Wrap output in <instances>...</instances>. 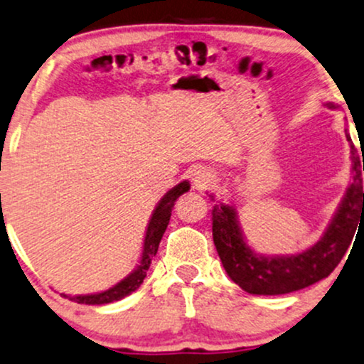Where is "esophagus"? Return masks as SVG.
<instances>
[{
	"label": "esophagus",
	"instance_id": "obj_1",
	"mask_svg": "<svg viewBox=\"0 0 364 364\" xmlns=\"http://www.w3.org/2000/svg\"><path fill=\"white\" fill-rule=\"evenodd\" d=\"M192 182H194V187L197 191H205L214 183V175L205 168H199L194 172V177H192Z\"/></svg>",
	"mask_w": 364,
	"mask_h": 364
}]
</instances>
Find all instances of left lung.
<instances>
[{
  "label": "left lung",
  "mask_w": 364,
  "mask_h": 364,
  "mask_svg": "<svg viewBox=\"0 0 364 364\" xmlns=\"http://www.w3.org/2000/svg\"><path fill=\"white\" fill-rule=\"evenodd\" d=\"M334 107V105H327ZM348 141L351 136L346 134ZM353 182L324 236L312 248L291 257H262L246 245L231 205L213 208V240L224 270L236 285L253 295H282L306 289L334 272L364 224L361 161L351 141ZM363 156V155H361Z\"/></svg>",
  "instance_id": "left-lung-1"
}]
</instances>
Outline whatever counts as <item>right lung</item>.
Segmentation results:
<instances>
[{"label": "right lung", "instance_id": "obj_1", "mask_svg": "<svg viewBox=\"0 0 364 364\" xmlns=\"http://www.w3.org/2000/svg\"><path fill=\"white\" fill-rule=\"evenodd\" d=\"M191 189L189 182H181L178 186H175L173 189H170L167 194L164 196V199L160 200L159 205H156L154 214H151L150 223H148V230L145 235V243H143V253L140 264L136 267V270L121 280L119 284H116L111 289H107L101 294H91V295H75V297H70V295H64L65 299L75 300L77 304H89V306H101V304H109L114 302V300L124 299L127 295L132 294L143 284L146 277V270L150 268V263L154 257L156 255V250H159L160 240L164 236L165 230H167L170 216H172V209L175 200L181 197L183 192Z\"/></svg>", "mask_w": 364, "mask_h": 364}]
</instances>
